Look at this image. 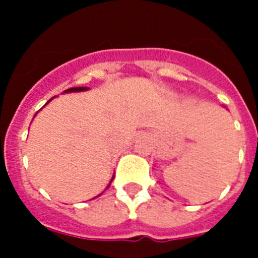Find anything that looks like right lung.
I'll use <instances>...</instances> for the list:
<instances>
[{
    "label": "right lung",
    "mask_w": 258,
    "mask_h": 258,
    "mask_svg": "<svg viewBox=\"0 0 258 258\" xmlns=\"http://www.w3.org/2000/svg\"><path fill=\"white\" fill-rule=\"evenodd\" d=\"M89 88H71V89H67V90H64V93H71V92H84V90H88ZM51 101V99H50ZM49 101V102H50Z\"/></svg>",
    "instance_id": "add662e5"
}]
</instances>
